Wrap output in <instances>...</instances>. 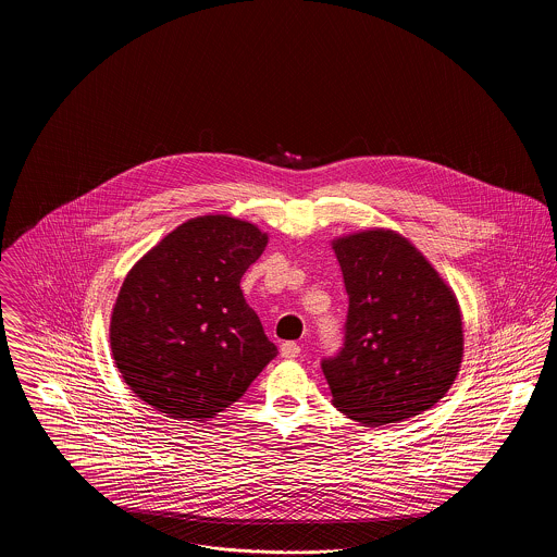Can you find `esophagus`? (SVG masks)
Here are the masks:
<instances>
[{
  "label": "esophagus",
  "instance_id": "esophagus-1",
  "mask_svg": "<svg viewBox=\"0 0 557 557\" xmlns=\"http://www.w3.org/2000/svg\"><path fill=\"white\" fill-rule=\"evenodd\" d=\"M280 352L286 359H296L300 355V346L296 345V343H284V345L280 346Z\"/></svg>",
  "mask_w": 557,
  "mask_h": 557
}]
</instances>
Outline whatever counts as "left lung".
I'll list each match as a JSON object with an SVG mask.
<instances>
[{
	"mask_svg": "<svg viewBox=\"0 0 557 557\" xmlns=\"http://www.w3.org/2000/svg\"><path fill=\"white\" fill-rule=\"evenodd\" d=\"M343 269L345 345L321 361L334 407L355 422L398 424L449 393L463 357L455 294L393 230L332 242Z\"/></svg>",
	"mask_w": 557,
	"mask_h": 557,
	"instance_id": "8db88e82",
	"label": "left lung"
}]
</instances>
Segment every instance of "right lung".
Masks as SVG:
<instances>
[{
  "instance_id": "add662e5",
  "label": "right lung",
  "mask_w": 557,
  "mask_h": 557,
  "mask_svg": "<svg viewBox=\"0 0 557 557\" xmlns=\"http://www.w3.org/2000/svg\"><path fill=\"white\" fill-rule=\"evenodd\" d=\"M267 234L227 214L189 219L127 273L110 318L114 363L135 397L173 420L225 411L277 355L239 280Z\"/></svg>"
}]
</instances>
